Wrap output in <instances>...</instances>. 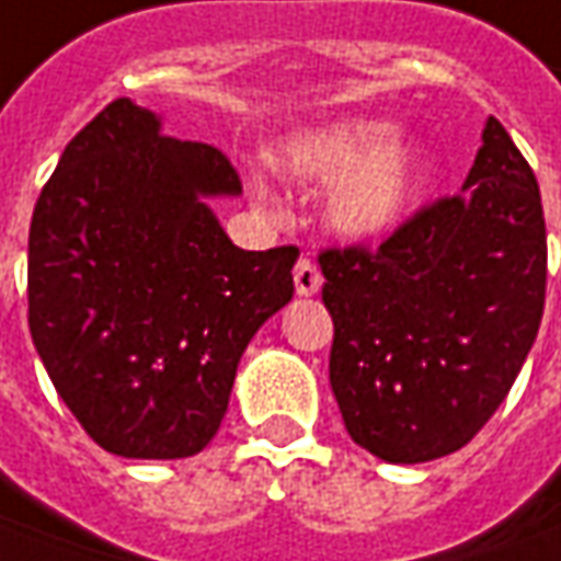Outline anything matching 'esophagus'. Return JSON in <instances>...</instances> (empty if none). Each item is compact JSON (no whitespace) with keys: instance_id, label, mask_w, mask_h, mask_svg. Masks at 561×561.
Returning a JSON list of instances; mask_svg holds the SVG:
<instances>
[{"instance_id":"34e87169","label":"esophagus","mask_w":561,"mask_h":561,"mask_svg":"<svg viewBox=\"0 0 561 561\" xmlns=\"http://www.w3.org/2000/svg\"><path fill=\"white\" fill-rule=\"evenodd\" d=\"M293 280H296V293H299V296H314V293H320V287H323V277H320L318 265L305 256L296 262Z\"/></svg>"}]
</instances>
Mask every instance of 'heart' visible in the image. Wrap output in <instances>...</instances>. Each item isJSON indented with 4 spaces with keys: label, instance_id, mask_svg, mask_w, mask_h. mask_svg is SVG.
<instances>
[{
    "label": "heart",
    "instance_id": "obj_1",
    "mask_svg": "<svg viewBox=\"0 0 561 561\" xmlns=\"http://www.w3.org/2000/svg\"><path fill=\"white\" fill-rule=\"evenodd\" d=\"M277 170L299 183H335L323 201V219L335 234L366 241L391 231L421 185L419 142L393 134L388 122L342 118L289 140ZM259 201H265L256 192Z\"/></svg>",
    "mask_w": 561,
    "mask_h": 561
}]
</instances>
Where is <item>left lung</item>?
<instances>
[{
    "instance_id": "left-lung-1",
    "label": "left lung",
    "mask_w": 561,
    "mask_h": 561,
    "mask_svg": "<svg viewBox=\"0 0 561 561\" xmlns=\"http://www.w3.org/2000/svg\"><path fill=\"white\" fill-rule=\"evenodd\" d=\"M330 385L351 439L391 465L451 455L504 403L538 335L547 226L535 170L489 115L461 195L376 250L320 253Z\"/></svg>"
}]
</instances>
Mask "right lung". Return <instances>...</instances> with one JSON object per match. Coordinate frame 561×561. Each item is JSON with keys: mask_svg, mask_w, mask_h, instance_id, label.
I'll return each instance as SVG.
<instances>
[{"mask_svg": "<svg viewBox=\"0 0 561 561\" xmlns=\"http://www.w3.org/2000/svg\"><path fill=\"white\" fill-rule=\"evenodd\" d=\"M241 195L207 142L173 140L112 100L69 140L30 222V332L100 449L198 455L229 409L241 354L293 299L296 247L241 250L210 198Z\"/></svg>", "mask_w": 561, "mask_h": 561, "instance_id": "add662e5", "label": "right lung"}]
</instances>
